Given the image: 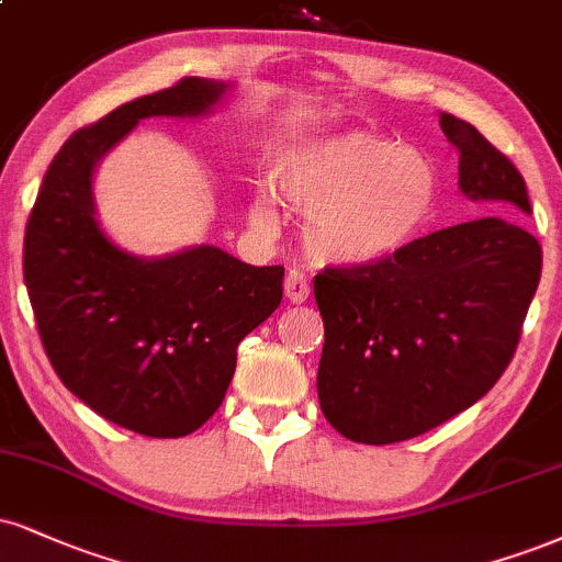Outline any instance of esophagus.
Listing matches in <instances>:
<instances>
[{"instance_id": "obj_1", "label": "esophagus", "mask_w": 562, "mask_h": 562, "mask_svg": "<svg viewBox=\"0 0 562 562\" xmlns=\"http://www.w3.org/2000/svg\"><path fill=\"white\" fill-rule=\"evenodd\" d=\"M308 293H311V288H308L306 274L299 272V269H290L285 277V299L290 303H303L308 299Z\"/></svg>"}]
</instances>
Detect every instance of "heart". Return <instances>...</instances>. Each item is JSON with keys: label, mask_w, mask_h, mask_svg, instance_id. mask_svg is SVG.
<instances>
[{"label": "heart", "mask_w": 562, "mask_h": 562, "mask_svg": "<svg viewBox=\"0 0 562 562\" xmlns=\"http://www.w3.org/2000/svg\"><path fill=\"white\" fill-rule=\"evenodd\" d=\"M272 191L303 216V248L314 261L371 269L395 261L435 220L442 178L418 148L369 131H333L288 148L272 170ZM251 225L274 233L272 201L256 193Z\"/></svg>", "instance_id": "b5f03b06"}]
</instances>
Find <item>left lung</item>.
<instances>
[{
    "label": "left lung",
    "instance_id": "8db88e82",
    "mask_svg": "<svg viewBox=\"0 0 562 562\" xmlns=\"http://www.w3.org/2000/svg\"><path fill=\"white\" fill-rule=\"evenodd\" d=\"M439 125L461 154V193L505 214L437 229L382 267L316 274V392L353 442H403L484 397L510 363L542 274V248L513 212L531 214L520 172L465 120L439 112Z\"/></svg>",
    "mask_w": 562,
    "mask_h": 562
}]
</instances>
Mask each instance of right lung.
<instances>
[{
	"mask_svg": "<svg viewBox=\"0 0 562 562\" xmlns=\"http://www.w3.org/2000/svg\"><path fill=\"white\" fill-rule=\"evenodd\" d=\"M235 83L182 78L83 127L54 157L25 227L23 277L38 335L72 395L146 437H186L225 401L238 342L282 301V267L216 246L146 259L101 227L93 175L148 117L201 120Z\"/></svg>",
	"mask_w": 562,
	"mask_h": 562,
	"instance_id": "obj_1",
	"label": "right lung"
}]
</instances>
